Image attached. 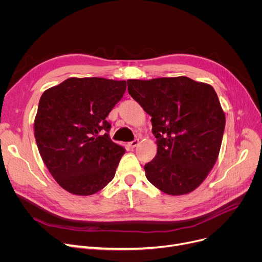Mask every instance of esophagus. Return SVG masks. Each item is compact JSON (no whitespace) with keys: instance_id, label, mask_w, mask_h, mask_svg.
<instances>
[{"instance_id":"esophagus-1","label":"esophagus","mask_w":262,"mask_h":262,"mask_svg":"<svg viewBox=\"0 0 262 262\" xmlns=\"http://www.w3.org/2000/svg\"><path fill=\"white\" fill-rule=\"evenodd\" d=\"M138 144H139V140H138V139H135L134 141L129 142V146H130L132 148H135Z\"/></svg>"}]
</instances>
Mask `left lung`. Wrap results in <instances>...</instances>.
Returning a JSON list of instances; mask_svg holds the SVG:
<instances>
[{
    "mask_svg": "<svg viewBox=\"0 0 262 262\" xmlns=\"http://www.w3.org/2000/svg\"><path fill=\"white\" fill-rule=\"evenodd\" d=\"M127 89L152 117L158 147L144 166L147 181L170 195L196 189L214 166L225 128L214 89L186 76L128 79Z\"/></svg>",
    "mask_w": 262,
    "mask_h": 262,
    "instance_id": "obj_1",
    "label": "left lung"
}]
</instances>
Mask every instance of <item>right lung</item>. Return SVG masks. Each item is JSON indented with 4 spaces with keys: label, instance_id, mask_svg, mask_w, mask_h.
I'll return each instance as SVG.
<instances>
[{
    "label": "right lung",
    "instance_id": "right-lung-1",
    "mask_svg": "<svg viewBox=\"0 0 262 262\" xmlns=\"http://www.w3.org/2000/svg\"><path fill=\"white\" fill-rule=\"evenodd\" d=\"M125 90V80L71 77L41 95L37 146L55 181L70 193L94 194L115 177L125 149L110 139L106 118Z\"/></svg>",
    "mask_w": 262,
    "mask_h": 262
}]
</instances>
